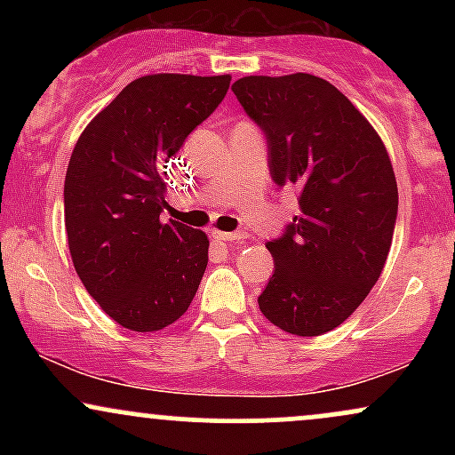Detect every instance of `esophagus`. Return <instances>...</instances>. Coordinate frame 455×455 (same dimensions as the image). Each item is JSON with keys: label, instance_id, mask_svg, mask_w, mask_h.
Returning a JSON list of instances; mask_svg holds the SVG:
<instances>
[{"label": "esophagus", "instance_id": "obj_1", "mask_svg": "<svg viewBox=\"0 0 455 455\" xmlns=\"http://www.w3.org/2000/svg\"><path fill=\"white\" fill-rule=\"evenodd\" d=\"M212 237L218 242H243L245 233H227V231H212Z\"/></svg>", "mask_w": 455, "mask_h": 455}]
</instances>
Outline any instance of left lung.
<instances>
[{
  "label": "left lung",
  "mask_w": 455,
  "mask_h": 455,
  "mask_svg": "<svg viewBox=\"0 0 455 455\" xmlns=\"http://www.w3.org/2000/svg\"><path fill=\"white\" fill-rule=\"evenodd\" d=\"M233 93L263 128L278 186L299 188V213L267 242L275 269L263 316L293 336L342 325L377 284L398 213V184L379 132L325 78L243 76Z\"/></svg>",
  "instance_id": "8db88e82"
}]
</instances>
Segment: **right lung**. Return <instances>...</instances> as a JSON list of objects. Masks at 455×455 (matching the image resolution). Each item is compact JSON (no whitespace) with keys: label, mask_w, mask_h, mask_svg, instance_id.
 I'll return each instance as SVG.
<instances>
[{"label":"right lung","mask_w":455,"mask_h":455,"mask_svg":"<svg viewBox=\"0 0 455 455\" xmlns=\"http://www.w3.org/2000/svg\"><path fill=\"white\" fill-rule=\"evenodd\" d=\"M231 75L134 78L72 149L64 220L72 263L93 299L130 331H160L195 299L210 239L160 220L164 162L227 96Z\"/></svg>","instance_id":"add662e5"}]
</instances>
